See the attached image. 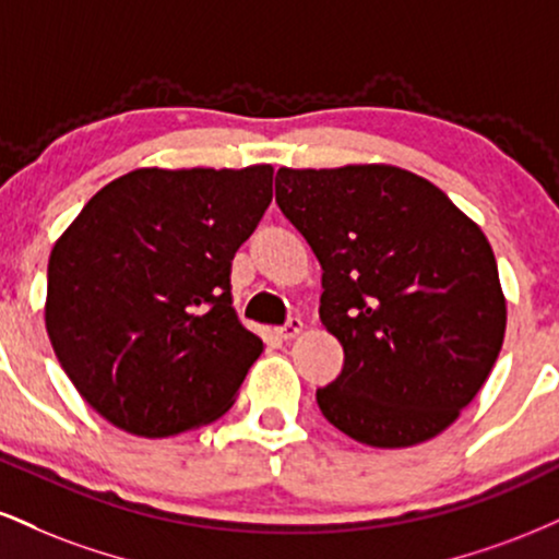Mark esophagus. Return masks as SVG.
Instances as JSON below:
<instances>
[{
	"instance_id": "esophagus-1",
	"label": "esophagus",
	"mask_w": 559,
	"mask_h": 559,
	"mask_svg": "<svg viewBox=\"0 0 559 559\" xmlns=\"http://www.w3.org/2000/svg\"><path fill=\"white\" fill-rule=\"evenodd\" d=\"M301 331H305V322H301L299 318H292L284 328H278V331H275V335H278L281 341H292V338H297Z\"/></svg>"
}]
</instances>
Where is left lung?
Returning a JSON list of instances; mask_svg holds the SVG:
<instances>
[{"instance_id": "left-lung-1", "label": "left lung", "mask_w": 559, "mask_h": 559, "mask_svg": "<svg viewBox=\"0 0 559 559\" xmlns=\"http://www.w3.org/2000/svg\"><path fill=\"white\" fill-rule=\"evenodd\" d=\"M275 203L322 267L320 320L344 369L322 416L372 448L453 425L492 372L506 294L479 226L440 187L388 164L278 169Z\"/></svg>"}]
</instances>
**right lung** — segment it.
Wrapping results in <instances>:
<instances>
[{
	"label": "right lung",
	"mask_w": 559,
	"mask_h": 559,
	"mask_svg": "<svg viewBox=\"0 0 559 559\" xmlns=\"http://www.w3.org/2000/svg\"><path fill=\"white\" fill-rule=\"evenodd\" d=\"M273 200V166L134 169L53 245L46 331L114 427L169 437L234 406L262 341L231 307V260Z\"/></svg>",
	"instance_id": "1"
}]
</instances>
